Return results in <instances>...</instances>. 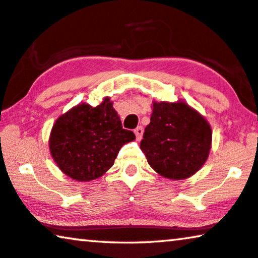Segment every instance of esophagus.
Instances as JSON below:
<instances>
[{"mask_svg":"<svg viewBox=\"0 0 258 258\" xmlns=\"http://www.w3.org/2000/svg\"><path fill=\"white\" fill-rule=\"evenodd\" d=\"M134 133H136L137 140H140L141 138H143V134H144V128H143V126H139V127H137L136 130H134Z\"/></svg>","mask_w":258,"mask_h":258,"instance_id":"1","label":"esophagus"}]
</instances>
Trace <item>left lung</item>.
<instances>
[{
  "label": "left lung",
  "instance_id": "left-lung-1",
  "mask_svg": "<svg viewBox=\"0 0 258 258\" xmlns=\"http://www.w3.org/2000/svg\"><path fill=\"white\" fill-rule=\"evenodd\" d=\"M212 134L207 119L184 101H153L140 148L159 175L183 180L205 165Z\"/></svg>",
  "mask_w": 258,
  "mask_h": 258
}]
</instances>
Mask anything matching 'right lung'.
I'll return each mask as SVG.
<instances>
[{
  "label": "right lung",
  "mask_w": 258,
  "mask_h": 258,
  "mask_svg": "<svg viewBox=\"0 0 258 258\" xmlns=\"http://www.w3.org/2000/svg\"><path fill=\"white\" fill-rule=\"evenodd\" d=\"M124 130L110 97L96 107L83 103L58 117L51 128L49 148L53 161L71 179L86 182L104 175L125 144L133 141Z\"/></svg>",
  "instance_id": "right-lung-1"
}]
</instances>
